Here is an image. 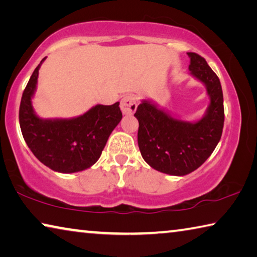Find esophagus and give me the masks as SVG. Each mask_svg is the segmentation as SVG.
<instances>
[{
    "label": "esophagus",
    "instance_id": "1",
    "mask_svg": "<svg viewBox=\"0 0 257 257\" xmlns=\"http://www.w3.org/2000/svg\"><path fill=\"white\" fill-rule=\"evenodd\" d=\"M137 110V99L134 96H124L121 99V111L125 115H132Z\"/></svg>",
    "mask_w": 257,
    "mask_h": 257
}]
</instances>
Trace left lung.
Masks as SVG:
<instances>
[{"instance_id":"8db88e82","label":"left lung","mask_w":257,"mask_h":257,"mask_svg":"<svg viewBox=\"0 0 257 257\" xmlns=\"http://www.w3.org/2000/svg\"><path fill=\"white\" fill-rule=\"evenodd\" d=\"M189 75L205 86L210 99L201 119L186 121L149 98L142 99L135 116L139 122L138 146L143 159L155 170L186 176L198 169L215 150L224 122L220 80L205 59L188 52Z\"/></svg>"}]
</instances>
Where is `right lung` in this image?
<instances>
[{"label": "right lung", "mask_w": 257, "mask_h": 257, "mask_svg": "<svg viewBox=\"0 0 257 257\" xmlns=\"http://www.w3.org/2000/svg\"><path fill=\"white\" fill-rule=\"evenodd\" d=\"M45 59L34 70L21 97V133L33 154L51 170L60 173L86 170L97 162L111 133L122 119L120 103L97 104L73 118H41L34 110L33 98L38 70Z\"/></svg>", "instance_id": "obj_1"}]
</instances>
